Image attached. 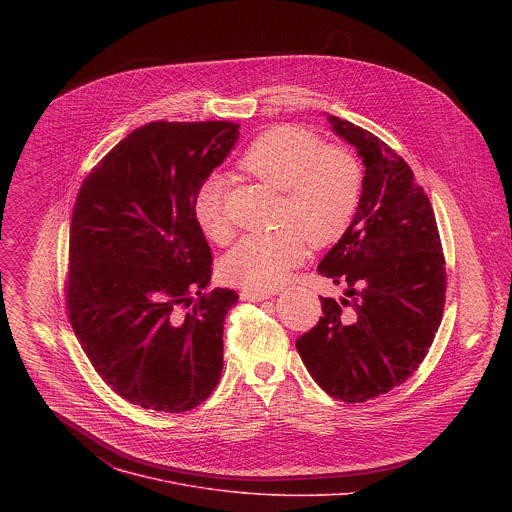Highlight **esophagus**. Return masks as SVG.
I'll list each match as a JSON object with an SVG mask.
<instances>
[{"mask_svg": "<svg viewBox=\"0 0 512 512\" xmlns=\"http://www.w3.org/2000/svg\"><path fill=\"white\" fill-rule=\"evenodd\" d=\"M274 290H252V288H244L240 290V297L246 301H260V299H268L274 295Z\"/></svg>", "mask_w": 512, "mask_h": 512, "instance_id": "esophagus-1", "label": "esophagus"}]
</instances>
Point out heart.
Returning <instances> with one entry per match:
<instances>
[{
  "label": "heart",
  "instance_id": "heart-1",
  "mask_svg": "<svg viewBox=\"0 0 512 512\" xmlns=\"http://www.w3.org/2000/svg\"><path fill=\"white\" fill-rule=\"evenodd\" d=\"M238 167L260 183L282 191L276 215L280 230L244 236L222 260L230 284L272 290L307 254V244L325 248L345 236L357 215L363 171L349 147L323 144L315 134L280 126L260 134L242 153ZM193 217L215 242L230 236L224 213V181L213 175L193 195Z\"/></svg>",
  "mask_w": 512,
  "mask_h": 512
}]
</instances>
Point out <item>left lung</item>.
<instances>
[{
	"mask_svg": "<svg viewBox=\"0 0 512 512\" xmlns=\"http://www.w3.org/2000/svg\"><path fill=\"white\" fill-rule=\"evenodd\" d=\"M365 163L357 215L317 266L347 297H321L323 315L297 341L313 380L347 404L410 378L426 359L445 305L438 222L410 165L380 138L327 116Z\"/></svg>",
	"mask_w": 512,
	"mask_h": 512,
	"instance_id": "obj_1",
	"label": "left lung"
}]
</instances>
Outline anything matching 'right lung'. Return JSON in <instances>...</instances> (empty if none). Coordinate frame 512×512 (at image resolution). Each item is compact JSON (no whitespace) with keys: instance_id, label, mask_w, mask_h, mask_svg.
I'll use <instances>...</instances> for the list:
<instances>
[{"instance_id":"add662e5","label":"right lung","mask_w":512,"mask_h":512,"mask_svg":"<svg viewBox=\"0 0 512 512\" xmlns=\"http://www.w3.org/2000/svg\"><path fill=\"white\" fill-rule=\"evenodd\" d=\"M234 122H149L82 181L71 220L65 303L98 376L155 412L197 408L219 384L234 290L205 292L211 246L195 189L238 140Z\"/></svg>"}]
</instances>
